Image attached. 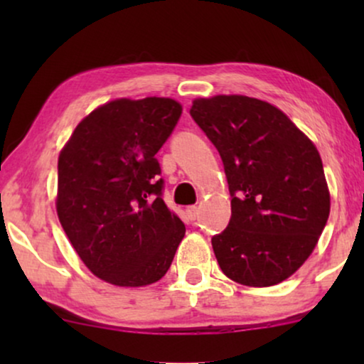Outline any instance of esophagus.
Segmentation results:
<instances>
[{
	"label": "esophagus",
	"mask_w": 364,
	"mask_h": 364,
	"mask_svg": "<svg viewBox=\"0 0 364 364\" xmlns=\"http://www.w3.org/2000/svg\"><path fill=\"white\" fill-rule=\"evenodd\" d=\"M187 217L191 218V220H196L197 218V215H198V208L196 207V205H191V207H187Z\"/></svg>",
	"instance_id": "esophagus-1"
}]
</instances>
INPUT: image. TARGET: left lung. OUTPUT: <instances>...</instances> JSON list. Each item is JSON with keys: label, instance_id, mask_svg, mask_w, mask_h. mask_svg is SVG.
Here are the masks:
<instances>
[{"label": "left lung", "instance_id": "left-lung-1", "mask_svg": "<svg viewBox=\"0 0 364 364\" xmlns=\"http://www.w3.org/2000/svg\"><path fill=\"white\" fill-rule=\"evenodd\" d=\"M191 116L220 154L232 196L228 227L212 238L218 265L245 287L282 283L311 255L330 215L320 152L255 97H198Z\"/></svg>", "mask_w": 364, "mask_h": 364}]
</instances>
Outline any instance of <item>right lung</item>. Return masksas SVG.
<instances>
[{
	"mask_svg": "<svg viewBox=\"0 0 364 364\" xmlns=\"http://www.w3.org/2000/svg\"><path fill=\"white\" fill-rule=\"evenodd\" d=\"M181 114L171 97L114 99L87 114L59 154V222L84 265L111 285L159 282L186 235L161 197L156 159Z\"/></svg>",
	"mask_w": 364,
	"mask_h": 364,
	"instance_id": "add662e5",
	"label": "right lung"
}]
</instances>
